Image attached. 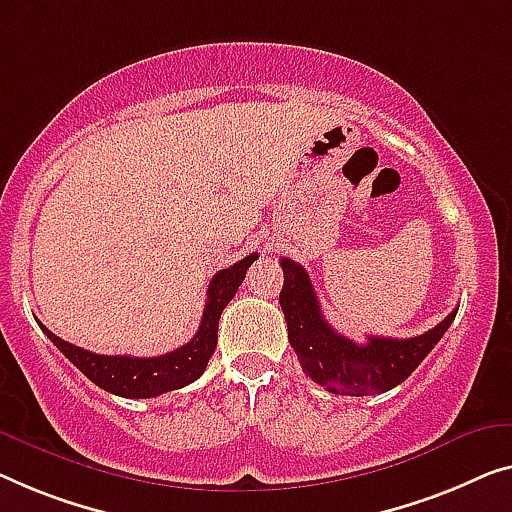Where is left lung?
<instances>
[{"mask_svg":"<svg viewBox=\"0 0 512 512\" xmlns=\"http://www.w3.org/2000/svg\"><path fill=\"white\" fill-rule=\"evenodd\" d=\"M285 285L280 308L285 312L289 345L299 356L305 375L333 395H377L402 384L423 358L432 352L455 319L453 310L444 322L416 338H377L365 345L345 338L322 315V305L301 264L280 259Z\"/></svg>","mask_w":512,"mask_h":512,"instance_id":"obj_1","label":"left lung"}]
</instances>
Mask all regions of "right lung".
<instances>
[{"instance_id": "obj_1", "label": "right lung", "mask_w": 512, "mask_h": 512, "mask_svg": "<svg viewBox=\"0 0 512 512\" xmlns=\"http://www.w3.org/2000/svg\"><path fill=\"white\" fill-rule=\"evenodd\" d=\"M259 255L253 253L243 257L230 269L218 271L211 278L207 289V305H204V315L200 329L193 335V340L186 345L174 349L170 354L137 358V356H108L94 354L87 349L75 347L71 342L61 340L59 335L45 329L48 338L59 347V352L78 368L82 375H87L96 386L112 395L121 398H156L167 391H177L202 375L207 370L209 358L213 349L218 345V322L223 315L225 305L234 299L239 292V285L246 278L248 266L255 262Z\"/></svg>"}]
</instances>
